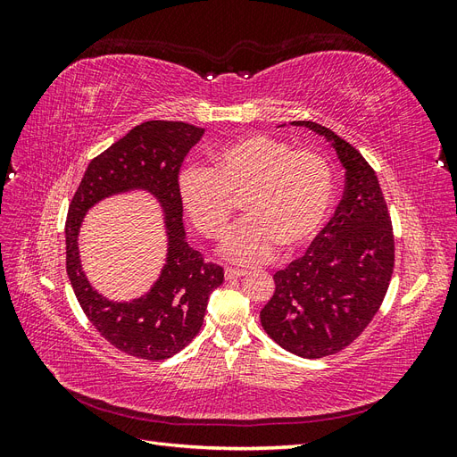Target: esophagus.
I'll use <instances>...</instances> for the list:
<instances>
[{
	"mask_svg": "<svg viewBox=\"0 0 457 457\" xmlns=\"http://www.w3.org/2000/svg\"><path fill=\"white\" fill-rule=\"evenodd\" d=\"M244 274H247V270H244V269H232V267L225 269V278L227 280H237V278H240V276H244Z\"/></svg>",
	"mask_w": 457,
	"mask_h": 457,
	"instance_id": "1",
	"label": "esophagus"
}]
</instances>
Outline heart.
<instances>
[{
  "instance_id": "1",
  "label": "heart",
  "mask_w": 457,
  "mask_h": 457,
  "mask_svg": "<svg viewBox=\"0 0 457 457\" xmlns=\"http://www.w3.org/2000/svg\"><path fill=\"white\" fill-rule=\"evenodd\" d=\"M179 198L195 227L220 238L242 198L245 217L220 253L238 265L265 262L311 242L334 198V171L324 156L270 135H247L213 152L212 168L190 165L179 175Z\"/></svg>"
}]
</instances>
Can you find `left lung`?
<instances>
[{
    "mask_svg": "<svg viewBox=\"0 0 457 457\" xmlns=\"http://www.w3.org/2000/svg\"><path fill=\"white\" fill-rule=\"evenodd\" d=\"M292 123L334 145L345 192L305 255L274 272L261 324L282 349L322 358L349 347L379 311L395 269V237L378 175L361 152L320 123Z\"/></svg>",
    "mask_w": 457,
    "mask_h": 457,
    "instance_id": "left-lung-1",
    "label": "left lung"
}]
</instances>
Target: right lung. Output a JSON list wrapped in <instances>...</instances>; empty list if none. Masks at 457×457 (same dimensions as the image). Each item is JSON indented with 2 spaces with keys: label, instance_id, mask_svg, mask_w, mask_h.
I'll list each match as a JSON object with an SVG mask.
<instances>
[{
  "label": "right lung",
  "instance_id": "right-lung-1",
  "mask_svg": "<svg viewBox=\"0 0 457 457\" xmlns=\"http://www.w3.org/2000/svg\"><path fill=\"white\" fill-rule=\"evenodd\" d=\"M205 129L185 121L150 120L135 126L91 160L66 217V272L79 307L116 349L141 361H165L198 336L207 299L225 280L215 262L204 261L185 240L179 170ZM131 187L152 191L169 227V261L159 282L143 298L114 303L96 295L80 272L77 232L85 212L106 195Z\"/></svg>",
  "mask_w": 457,
  "mask_h": 457
}]
</instances>
